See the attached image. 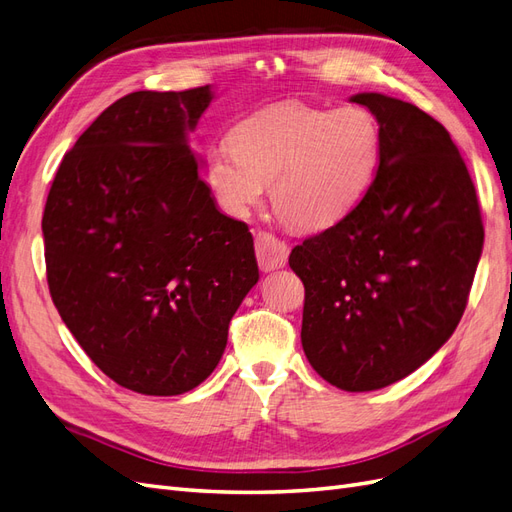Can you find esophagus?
I'll return each instance as SVG.
<instances>
[{
	"instance_id": "esophagus-1",
	"label": "esophagus",
	"mask_w": 512,
	"mask_h": 512,
	"mask_svg": "<svg viewBox=\"0 0 512 512\" xmlns=\"http://www.w3.org/2000/svg\"><path fill=\"white\" fill-rule=\"evenodd\" d=\"M256 258L260 271H275L286 267L288 262V245L269 232H258L256 235Z\"/></svg>"
}]
</instances>
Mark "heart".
Wrapping results in <instances>:
<instances>
[{
    "label": "heart",
    "mask_w": 512,
    "mask_h": 512,
    "mask_svg": "<svg viewBox=\"0 0 512 512\" xmlns=\"http://www.w3.org/2000/svg\"><path fill=\"white\" fill-rule=\"evenodd\" d=\"M382 136L363 106L318 108L286 102L247 115L228 145L207 158V183L232 215L262 203L271 183L273 207L301 230L344 220L371 188Z\"/></svg>",
    "instance_id": "1"
}]
</instances>
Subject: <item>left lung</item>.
Instances as JSON below:
<instances>
[{
    "instance_id": "obj_1",
    "label": "left lung",
    "mask_w": 512,
    "mask_h": 512,
    "mask_svg": "<svg viewBox=\"0 0 512 512\" xmlns=\"http://www.w3.org/2000/svg\"><path fill=\"white\" fill-rule=\"evenodd\" d=\"M382 136L374 183L342 222L290 254L305 286L301 344L342 391L384 389L429 361L468 303L485 230L474 183L442 123L356 94Z\"/></svg>"
}]
</instances>
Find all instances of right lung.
Instances as JSON below:
<instances>
[{
    "label": "right lung",
    "mask_w": 512,
    "mask_h": 512,
    "mask_svg": "<svg viewBox=\"0 0 512 512\" xmlns=\"http://www.w3.org/2000/svg\"><path fill=\"white\" fill-rule=\"evenodd\" d=\"M209 85L134 91L91 123L46 198V280L104 374L143 395L192 391L218 367L258 282L252 232L218 209L188 134Z\"/></svg>",
    "instance_id": "1"
}]
</instances>
